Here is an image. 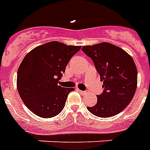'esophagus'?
<instances>
[{"label": "esophagus", "mask_w": 150, "mask_h": 150, "mask_svg": "<svg viewBox=\"0 0 150 150\" xmlns=\"http://www.w3.org/2000/svg\"><path fill=\"white\" fill-rule=\"evenodd\" d=\"M78 90V92H79L81 95H86V94H87L86 91H83V90Z\"/></svg>", "instance_id": "obj_1"}]
</instances>
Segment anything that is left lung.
Returning a JSON list of instances; mask_svg holds the SVG:
<instances>
[{
	"mask_svg": "<svg viewBox=\"0 0 150 150\" xmlns=\"http://www.w3.org/2000/svg\"><path fill=\"white\" fill-rule=\"evenodd\" d=\"M81 50L91 58L103 92L97 95V103L87 107L98 117L114 116L124 110L134 96L137 85V70L133 59L124 50L109 43L84 46Z\"/></svg>",
	"mask_w": 150,
	"mask_h": 150,
	"instance_id": "1",
	"label": "left lung"
}]
</instances>
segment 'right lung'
<instances>
[{
	"instance_id": "obj_1",
	"label": "right lung",
	"mask_w": 150,
	"mask_h": 150,
	"mask_svg": "<svg viewBox=\"0 0 150 150\" xmlns=\"http://www.w3.org/2000/svg\"><path fill=\"white\" fill-rule=\"evenodd\" d=\"M81 46L56 41L36 47L27 53L18 70L17 88L27 108L42 118L60 114L73 88H64L59 80L70 59Z\"/></svg>"
}]
</instances>
